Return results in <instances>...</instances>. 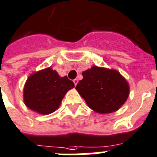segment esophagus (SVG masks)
<instances>
[{
    "instance_id": "1",
    "label": "esophagus",
    "mask_w": 157,
    "mask_h": 157,
    "mask_svg": "<svg viewBox=\"0 0 157 157\" xmlns=\"http://www.w3.org/2000/svg\"><path fill=\"white\" fill-rule=\"evenodd\" d=\"M73 82H74V84H75V86H76V85H77V83H78V80H77V79H74Z\"/></svg>"
}]
</instances>
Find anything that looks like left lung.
<instances>
[{
  "instance_id": "8db88e82",
  "label": "left lung",
  "mask_w": 157,
  "mask_h": 157,
  "mask_svg": "<svg viewBox=\"0 0 157 157\" xmlns=\"http://www.w3.org/2000/svg\"><path fill=\"white\" fill-rule=\"evenodd\" d=\"M82 76L76 90L94 112L100 114L116 112L127 100L129 84L117 70L94 66L83 71Z\"/></svg>"
}]
</instances>
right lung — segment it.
<instances>
[{"instance_id":"right-lung-1","label":"right lung","mask_w":157,"mask_h":157,"mask_svg":"<svg viewBox=\"0 0 157 157\" xmlns=\"http://www.w3.org/2000/svg\"><path fill=\"white\" fill-rule=\"evenodd\" d=\"M75 86L67 76H59L51 67L32 74L23 89L26 106L42 115L50 114L59 108L62 99Z\"/></svg>"}]
</instances>
